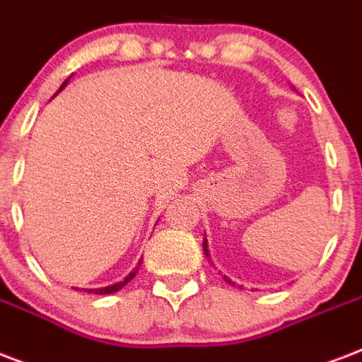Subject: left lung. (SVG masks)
<instances>
[{"mask_svg": "<svg viewBox=\"0 0 362 362\" xmlns=\"http://www.w3.org/2000/svg\"><path fill=\"white\" fill-rule=\"evenodd\" d=\"M202 245H204V253H206V257H209V253H207V240H206V238H204V243H202ZM225 281L226 283H232L230 279H228V277H225Z\"/></svg>", "mask_w": 362, "mask_h": 362, "instance_id": "obj_1", "label": "left lung"}]
</instances>
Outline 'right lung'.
<instances>
[{
  "label": "right lung",
  "mask_w": 362,
  "mask_h": 362,
  "mask_svg": "<svg viewBox=\"0 0 362 362\" xmlns=\"http://www.w3.org/2000/svg\"><path fill=\"white\" fill-rule=\"evenodd\" d=\"M67 81H69V79H67ZM67 81H64V85H62V86H60V90H62V88H64V86H66V85H67ZM139 264H141V262H139ZM137 268H139V266H137ZM137 268H136V270H134V272H132L130 276L126 277L124 281H120V283H117V285H111V287H103V288H94V291H92V288H90V291H88V293H96V295H111V293H117V291H119V288H122V287H124L126 283L130 281L132 277L136 276V272H137Z\"/></svg>",
  "instance_id": "obj_1"
}]
</instances>
